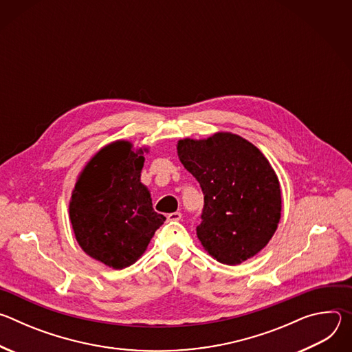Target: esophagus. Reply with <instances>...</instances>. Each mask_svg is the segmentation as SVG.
I'll return each mask as SVG.
<instances>
[{
	"label": "esophagus",
	"mask_w": 352,
	"mask_h": 352,
	"mask_svg": "<svg viewBox=\"0 0 352 352\" xmlns=\"http://www.w3.org/2000/svg\"><path fill=\"white\" fill-rule=\"evenodd\" d=\"M181 217H182V214L179 212H174V213L167 214V221H178V220H181Z\"/></svg>",
	"instance_id": "obj_1"
}]
</instances>
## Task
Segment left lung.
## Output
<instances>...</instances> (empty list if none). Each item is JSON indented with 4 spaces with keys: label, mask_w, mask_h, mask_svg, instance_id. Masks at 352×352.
<instances>
[{
    "label": "left lung",
    "mask_w": 352,
    "mask_h": 352,
    "mask_svg": "<svg viewBox=\"0 0 352 352\" xmlns=\"http://www.w3.org/2000/svg\"><path fill=\"white\" fill-rule=\"evenodd\" d=\"M177 155L205 193L196 234L206 252L230 266L258 255L281 219L280 181L265 155L232 132L179 139Z\"/></svg>",
    "instance_id": "left-lung-1"
}]
</instances>
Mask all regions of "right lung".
I'll list each match as a JSON object with an SVG mask.
<instances>
[{
    "instance_id": "right-lung-1",
    "label": "right lung",
    "mask_w": 352,
    "mask_h": 352,
    "mask_svg": "<svg viewBox=\"0 0 352 352\" xmlns=\"http://www.w3.org/2000/svg\"><path fill=\"white\" fill-rule=\"evenodd\" d=\"M148 147L114 140L91 156L76 178L69 220L76 242L91 259L116 270L133 265L166 217L153 210L140 182Z\"/></svg>"
}]
</instances>
